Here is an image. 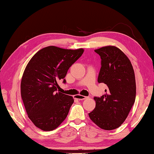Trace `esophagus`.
I'll use <instances>...</instances> for the list:
<instances>
[{"label":"esophagus","instance_id":"34e87169","mask_svg":"<svg viewBox=\"0 0 154 154\" xmlns=\"http://www.w3.org/2000/svg\"><path fill=\"white\" fill-rule=\"evenodd\" d=\"M75 98L79 100H84L88 98V97H85L84 95H75Z\"/></svg>","mask_w":154,"mask_h":154}]
</instances>
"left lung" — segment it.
Wrapping results in <instances>:
<instances>
[{
    "label": "left lung",
    "mask_w": 154,
    "mask_h": 154,
    "mask_svg": "<svg viewBox=\"0 0 154 154\" xmlns=\"http://www.w3.org/2000/svg\"><path fill=\"white\" fill-rule=\"evenodd\" d=\"M95 51L101 59L98 82L108 88L105 94L94 97L95 108L89 116L100 128L113 130L125 122L135 101V76L130 60L120 49L107 46Z\"/></svg>",
    "instance_id": "obj_1"
}]
</instances>
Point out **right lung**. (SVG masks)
<instances>
[{
	"label": "right lung",
	"mask_w": 154,
	"mask_h": 154,
	"mask_svg": "<svg viewBox=\"0 0 154 154\" xmlns=\"http://www.w3.org/2000/svg\"><path fill=\"white\" fill-rule=\"evenodd\" d=\"M84 51L50 46L36 52L26 66L21 95L29 118L40 129L53 131L66 118L74 99L56 91L57 82L63 79L65 83L67 71Z\"/></svg>",
	"instance_id": "right-lung-1"
}]
</instances>
